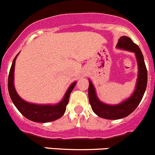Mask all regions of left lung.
Instances as JSON below:
<instances>
[{
    "mask_svg": "<svg viewBox=\"0 0 155 155\" xmlns=\"http://www.w3.org/2000/svg\"><path fill=\"white\" fill-rule=\"evenodd\" d=\"M116 48L135 53L138 64V78L132 95L115 105L105 104L97 97L95 87L89 79L88 97L91 108L97 116L106 119H123L130 115L141 102L148 83V72L144 57L139 47L134 43L130 38L123 36L119 39Z\"/></svg>",
    "mask_w": 155,
    "mask_h": 155,
    "instance_id": "obj_1",
    "label": "left lung"
}]
</instances>
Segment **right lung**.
Segmentation results:
<instances>
[{"mask_svg":"<svg viewBox=\"0 0 155 155\" xmlns=\"http://www.w3.org/2000/svg\"><path fill=\"white\" fill-rule=\"evenodd\" d=\"M20 53V52H19ZM18 54L14 58L10 68L8 77V91L11 101L23 116L35 123H48L59 119L64 115L66 106L68 104L69 97L76 85L77 81L73 82L68 88L64 97L56 104H37L29 103L19 96L14 86V69Z\"/></svg>","mask_w":155,"mask_h":155,"instance_id":"obj_1","label":"right lung"}]
</instances>
